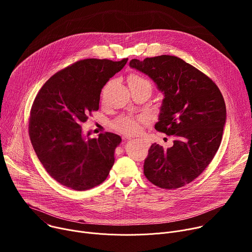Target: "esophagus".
<instances>
[{
    "label": "esophagus",
    "instance_id": "esophagus-1",
    "mask_svg": "<svg viewBox=\"0 0 252 252\" xmlns=\"http://www.w3.org/2000/svg\"><path fill=\"white\" fill-rule=\"evenodd\" d=\"M125 138H126V139H129V138H128V137H125Z\"/></svg>",
    "mask_w": 252,
    "mask_h": 252
}]
</instances>
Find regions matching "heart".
<instances>
[{"label": "heart", "mask_w": 252, "mask_h": 252, "mask_svg": "<svg viewBox=\"0 0 252 252\" xmlns=\"http://www.w3.org/2000/svg\"><path fill=\"white\" fill-rule=\"evenodd\" d=\"M128 86L132 85H140V84H150L147 80L141 78L138 75L131 74L128 79ZM145 118L139 117L134 118L130 116H121L117 120H115L112 124V126L115 130L124 133V134H135L139 131V124L145 122Z\"/></svg>", "instance_id": "b5f03b06"}]
</instances>
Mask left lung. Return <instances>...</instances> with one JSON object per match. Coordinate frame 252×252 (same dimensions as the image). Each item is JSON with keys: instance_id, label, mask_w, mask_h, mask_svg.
<instances>
[{"instance_id": "8db88e82", "label": "left lung", "mask_w": 252, "mask_h": 252, "mask_svg": "<svg viewBox=\"0 0 252 252\" xmlns=\"http://www.w3.org/2000/svg\"><path fill=\"white\" fill-rule=\"evenodd\" d=\"M129 65L148 75L163 93L155 127L175 137L167 150L153 143L143 173L160 189L185 187L202 173L220 146L226 121L223 96L202 71L174 56L133 59Z\"/></svg>"}]
</instances>
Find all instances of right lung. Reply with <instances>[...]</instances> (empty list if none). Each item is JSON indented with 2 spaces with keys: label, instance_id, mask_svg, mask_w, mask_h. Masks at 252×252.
Returning a JSON list of instances; mask_svg holds the SVG:
<instances>
[{
  "label": "right lung",
  "instance_id": "right-lung-1",
  "mask_svg": "<svg viewBox=\"0 0 252 252\" xmlns=\"http://www.w3.org/2000/svg\"><path fill=\"white\" fill-rule=\"evenodd\" d=\"M120 62L86 59L51 77L32 102L29 135L47 172L63 187L91 189L105 181L122 138L113 132L83 136L82 125L98 110L100 92L125 66Z\"/></svg>",
  "mask_w": 252,
  "mask_h": 252
}]
</instances>
